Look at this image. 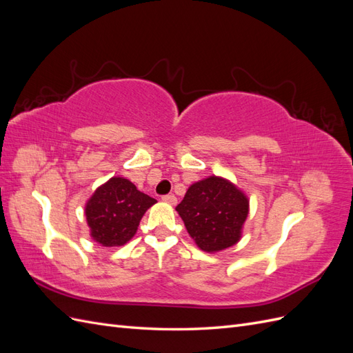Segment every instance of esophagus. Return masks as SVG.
Returning <instances> with one entry per match:
<instances>
[{"label":"esophagus","mask_w":353,"mask_h":353,"mask_svg":"<svg viewBox=\"0 0 353 353\" xmlns=\"http://www.w3.org/2000/svg\"><path fill=\"white\" fill-rule=\"evenodd\" d=\"M162 200L169 203V205H176V197L174 194H166L162 197Z\"/></svg>","instance_id":"esophagus-1"}]
</instances>
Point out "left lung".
I'll list each match as a JSON object with an SVG mask.
<instances>
[{"label": "left lung", "instance_id": "left-lung-1", "mask_svg": "<svg viewBox=\"0 0 353 353\" xmlns=\"http://www.w3.org/2000/svg\"><path fill=\"white\" fill-rule=\"evenodd\" d=\"M176 210L199 248L218 252L240 240L249 200L230 181L209 176L187 190Z\"/></svg>", "mask_w": 353, "mask_h": 353}]
</instances>
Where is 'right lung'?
I'll return each mask as SVG.
<instances>
[{
	"mask_svg": "<svg viewBox=\"0 0 353 353\" xmlns=\"http://www.w3.org/2000/svg\"><path fill=\"white\" fill-rule=\"evenodd\" d=\"M154 203L131 181L113 176L95 190L85 206L91 237L105 248L125 244L134 237L145 210Z\"/></svg>",
	"mask_w": 353,
	"mask_h": 353,
	"instance_id": "1",
	"label": "right lung"
}]
</instances>
